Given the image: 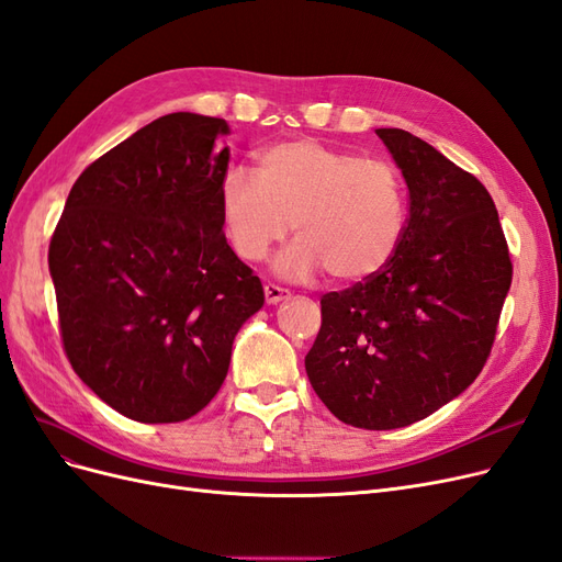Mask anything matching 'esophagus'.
<instances>
[{"instance_id":"obj_1","label":"esophagus","mask_w":562,"mask_h":562,"mask_svg":"<svg viewBox=\"0 0 562 562\" xmlns=\"http://www.w3.org/2000/svg\"><path fill=\"white\" fill-rule=\"evenodd\" d=\"M288 297H290L288 288H281L277 283H265V302L267 304H277V302L288 300Z\"/></svg>"}]
</instances>
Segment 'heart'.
Here are the masks:
<instances>
[{"mask_svg": "<svg viewBox=\"0 0 562 562\" xmlns=\"http://www.w3.org/2000/svg\"><path fill=\"white\" fill-rule=\"evenodd\" d=\"M221 221L246 262L265 260L295 223L300 237L277 262L283 277L306 279L325 269L335 281H362L397 254L406 192L389 160L295 139L265 148L258 173L225 171Z\"/></svg>", "mask_w": 562, "mask_h": 562, "instance_id": "1", "label": "heart"}]
</instances>
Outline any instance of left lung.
<instances>
[{"label": "left lung", "mask_w": 562, "mask_h": 562, "mask_svg": "<svg viewBox=\"0 0 562 562\" xmlns=\"http://www.w3.org/2000/svg\"><path fill=\"white\" fill-rule=\"evenodd\" d=\"M376 134L409 188L404 237L381 272L321 297L323 323L304 367L341 423L395 430L428 418L479 376L514 267L476 177L409 132Z\"/></svg>", "instance_id": "8db88e82"}]
</instances>
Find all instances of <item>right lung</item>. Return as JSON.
Wrapping results in <instances>:
<instances>
[{
  "label": "right lung",
  "mask_w": 562,
  "mask_h": 562,
  "mask_svg": "<svg viewBox=\"0 0 562 562\" xmlns=\"http://www.w3.org/2000/svg\"><path fill=\"white\" fill-rule=\"evenodd\" d=\"M227 134L223 119L186 111L148 123L83 169L50 237L67 360L132 420L200 414L265 304L223 232Z\"/></svg>",
  "instance_id": "1"
}]
</instances>
